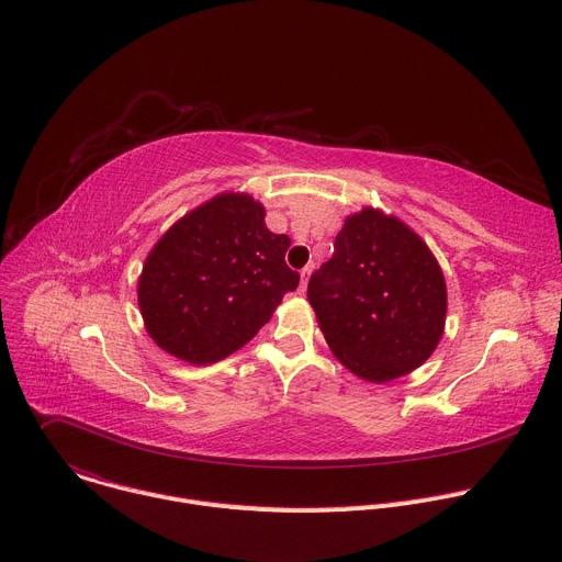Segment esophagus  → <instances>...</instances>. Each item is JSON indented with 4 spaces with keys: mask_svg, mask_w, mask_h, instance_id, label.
Returning a JSON list of instances; mask_svg holds the SVG:
<instances>
[{
    "mask_svg": "<svg viewBox=\"0 0 562 562\" xmlns=\"http://www.w3.org/2000/svg\"><path fill=\"white\" fill-rule=\"evenodd\" d=\"M300 276H302V282H300V289H302V291H304V289H306V282H308V276H311V267H304V269H302V273H300Z\"/></svg>",
    "mask_w": 562,
    "mask_h": 562,
    "instance_id": "esophagus-1",
    "label": "esophagus"
}]
</instances>
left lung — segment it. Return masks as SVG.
I'll return each mask as SVG.
<instances>
[{
    "instance_id": "1",
    "label": "left lung",
    "mask_w": 562,
    "mask_h": 562,
    "mask_svg": "<svg viewBox=\"0 0 562 562\" xmlns=\"http://www.w3.org/2000/svg\"><path fill=\"white\" fill-rule=\"evenodd\" d=\"M306 295L331 351L371 382L420 367L445 329L447 289L436 258L409 226L373 209L345 222Z\"/></svg>"
}]
</instances>
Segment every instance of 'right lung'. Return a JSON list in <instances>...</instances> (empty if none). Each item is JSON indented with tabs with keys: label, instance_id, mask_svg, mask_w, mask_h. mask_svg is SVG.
<instances>
[{
	"label": "right lung",
	"instance_id": "add662e5",
	"mask_svg": "<svg viewBox=\"0 0 562 562\" xmlns=\"http://www.w3.org/2000/svg\"><path fill=\"white\" fill-rule=\"evenodd\" d=\"M289 235L265 224L249 195H217L159 239L137 284L150 338L193 364L245 347L271 319L300 273L286 267Z\"/></svg>",
	"mask_w": 562,
	"mask_h": 562
}]
</instances>
